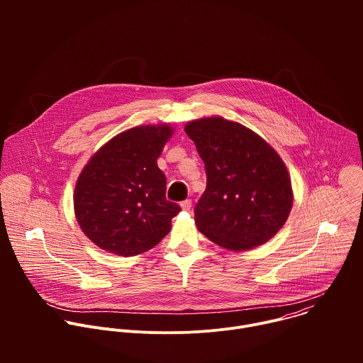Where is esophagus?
<instances>
[{
  "label": "esophagus",
  "mask_w": 363,
  "mask_h": 363,
  "mask_svg": "<svg viewBox=\"0 0 363 363\" xmlns=\"http://www.w3.org/2000/svg\"><path fill=\"white\" fill-rule=\"evenodd\" d=\"M191 205H192V201H191V199H185V201L181 202V206H182L184 211H189V210H191Z\"/></svg>",
  "instance_id": "obj_1"
}]
</instances>
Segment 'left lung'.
Returning <instances> with one entry per match:
<instances>
[{"label": "left lung", "mask_w": 363, "mask_h": 363, "mask_svg": "<svg viewBox=\"0 0 363 363\" xmlns=\"http://www.w3.org/2000/svg\"><path fill=\"white\" fill-rule=\"evenodd\" d=\"M185 133L206 174L194 208L198 230L234 251L274 237L293 205L289 172L277 152L252 130L218 116L189 122Z\"/></svg>", "instance_id": "left-lung-1"}]
</instances>
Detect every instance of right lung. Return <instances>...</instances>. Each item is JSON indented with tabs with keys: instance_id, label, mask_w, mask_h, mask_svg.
<instances>
[{
	"instance_id": "1",
	"label": "right lung",
	"mask_w": 363,
	"mask_h": 363,
	"mask_svg": "<svg viewBox=\"0 0 363 363\" xmlns=\"http://www.w3.org/2000/svg\"><path fill=\"white\" fill-rule=\"evenodd\" d=\"M171 135L168 125L122 132L82 171L74 189L76 218L100 248L132 257L169 233L181 206L167 199V177L157 161Z\"/></svg>"
}]
</instances>
